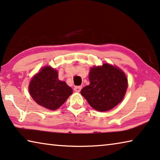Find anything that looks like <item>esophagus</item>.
<instances>
[{"label":"esophagus","mask_w":160,"mask_h":160,"mask_svg":"<svg viewBox=\"0 0 160 160\" xmlns=\"http://www.w3.org/2000/svg\"><path fill=\"white\" fill-rule=\"evenodd\" d=\"M81 89H82V86H76L74 88V90L76 92H80Z\"/></svg>","instance_id":"34e87169"}]
</instances>
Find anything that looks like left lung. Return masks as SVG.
Segmentation results:
<instances>
[{
  "instance_id": "obj_1",
  "label": "left lung",
  "mask_w": 160,
  "mask_h": 160,
  "mask_svg": "<svg viewBox=\"0 0 160 160\" xmlns=\"http://www.w3.org/2000/svg\"><path fill=\"white\" fill-rule=\"evenodd\" d=\"M90 85L80 91L92 108L108 111L120 103L128 89V79L120 68L108 63L91 68Z\"/></svg>"
}]
</instances>
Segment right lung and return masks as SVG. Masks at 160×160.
<instances>
[{"instance_id": "obj_1", "label": "right lung", "mask_w": 160, "mask_h": 160, "mask_svg": "<svg viewBox=\"0 0 160 160\" xmlns=\"http://www.w3.org/2000/svg\"><path fill=\"white\" fill-rule=\"evenodd\" d=\"M58 75L57 70L45 66L32 78L29 84L32 99L48 110H57L72 94V88L58 80Z\"/></svg>"}]
</instances>
